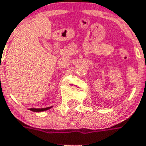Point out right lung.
Instances as JSON below:
<instances>
[{"mask_svg":"<svg viewBox=\"0 0 146 146\" xmlns=\"http://www.w3.org/2000/svg\"><path fill=\"white\" fill-rule=\"evenodd\" d=\"M52 108V106L48 107V108H30L29 110L34 112H42V111H47V110Z\"/></svg>","mask_w":146,"mask_h":146,"instance_id":"1","label":"right lung"}]
</instances>
